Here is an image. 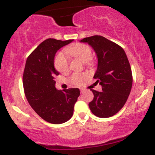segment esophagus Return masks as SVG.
Returning <instances> with one entry per match:
<instances>
[{
  "mask_svg": "<svg viewBox=\"0 0 155 155\" xmlns=\"http://www.w3.org/2000/svg\"><path fill=\"white\" fill-rule=\"evenodd\" d=\"M80 92H81V93H83L84 92V89H80Z\"/></svg>",
  "mask_w": 155,
  "mask_h": 155,
  "instance_id": "esophagus-1",
  "label": "esophagus"
}]
</instances>
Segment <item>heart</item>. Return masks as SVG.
<instances>
[{"label": "heart", "mask_w": 155, "mask_h": 155, "mask_svg": "<svg viewBox=\"0 0 155 155\" xmlns=\"http://www.w3.org/2000/svg\"><path fill=\"white\" fill-rule=\"evenodd\" d=\"M65 51L69 55L80 60L84 63H87L92 58L91 48L88 45L81 43H76L65 48ZM54 66L59 72L65 73L68 71L69 61L65 54L60 53L54 60ZM87 78L85 74H74L71 76V81L74 84L80 85Z\"/></svg>", "instance_id": "heart-1"}]
</instances>
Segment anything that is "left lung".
Returning <instances> with one entry per match:
<instances>
[{
	"instance_id": "1",
	"label": "left lung",
	"mask_w": 155,
	"mask_h": 155,
	"mask_svg": "<svg viewBox=\"0 0 155 155\" xmlns=\"http://www.w3.org/2000/svg\"><path fill=\"white\" fill-rule=\"evenodd\" d=\"M95 50L97 68L94 79L100 82L102 91L92 90L93 100L89 107L94 115L101 118L114 116L124 106L130 92L133 75L124 49L114 42L101 35L81 39Z\"/></svg>"
}]
</instances>
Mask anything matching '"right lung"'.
<instances>
[{
  "label": "right lung",
  "mask_w": 155,
  "mask_h": 155,
  "mask_svg": "<svg viewBox=\"0 0 155 155\" xmlns=\"http://www.w3.org/2000/svg\"><path fill=\"white\" fill-rule=\"evenodd\" d=\"M74 40L48 38L37 47L27 59L23 73V87L29 104L43 120L62 124L71 118L80 95L79 89L58 90L54 78L60 73L54 66L57 51Z\"/></svg>",
  "instance_id": "obj_1"
}]
</instances>
